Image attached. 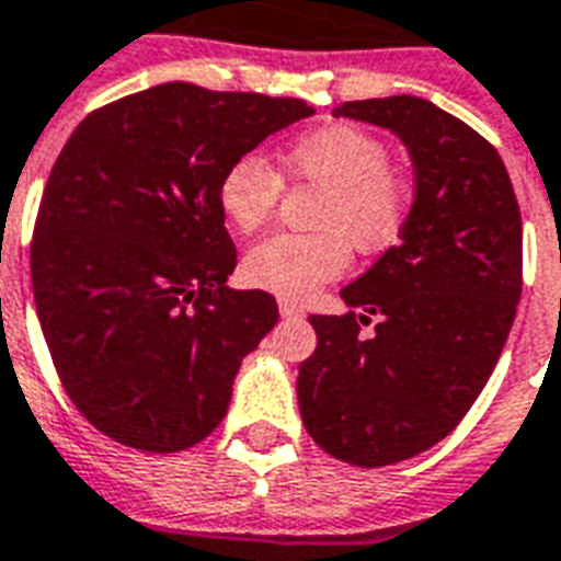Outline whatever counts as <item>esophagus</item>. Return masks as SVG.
<instances>
[{"mask_svg": "<svg viewBox=\"0 0 561 561\" xmlns=\"http://www.w3.org/2000/svg\"><path fill=\"white\" fill-rule=\"evenodd\" d=\"M279 314H282V318H302L306 311L299 309V306H297V302H294V299L279 297Z\"/></svg>", "mask_w": 561, "mask_h": 561, "instance_id": "obj_1", "label": "esophagus"}]
</instances>
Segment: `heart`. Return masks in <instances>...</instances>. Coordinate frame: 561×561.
<instances>
[{
    "label": "heart",
    "mask_w": 561,
    "mask_h": 561,
    "mask_svg": "<svg viewBox=\"0 0 561 561\" xmlns=\"http://www.w3.org/2000/svg\"><path fill=\"white\" fill-rule=\"evenodd\" d=\"M294 182L323 187L311 234H273L243 255V279L279 297L302 299L347 271L350 247L365 255L391 250L412 220V179L391 167V147L358 126H320L282 149ZM282 179L264 158L241 156L217 182L229 229L255 234L279 205Z\"/></svg>",
    "instance_id": "heart-1"
}]
</instances>
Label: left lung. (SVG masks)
<instances>
[{"instance_id": "left-lung-1", "label": "left lung", "mask_w": 561, "mask_h": 561, "mask_svg": "<svg viewBox=\"0 0 561 561\" xmlns=\"http://www.w3.org/2000/svg\"><path fill=\"white\" fill-rule=\"evenodd\" d=\"M335 117L403 140L414 208L400 243L341 290L353 311L309 318L299 414L329 456L382 468L447 438L489 382L518 309L524 229L503 158L459 117L417 96L344 102Z\"/></svg>"}]
</instances>
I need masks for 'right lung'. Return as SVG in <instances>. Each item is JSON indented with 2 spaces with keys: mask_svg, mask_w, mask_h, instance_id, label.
<instances>
[{
  "mask_svg": "<svg viewBox=\"0 0 561 561\" xmlns=\"http://www.w3.org/2000/svg\"><path fill=\"white\" fill-rule=\"evenodd\" d=\"M311 114L167 81L96 108L64 144L34 220L32 288L64 391L100 433L176 453L224 421L279 309L267 290L226 285L238 252L217 182Z\"/></svg>",
  "mask_w": 561,
  "mask_h": 561,
  "instance_id": "add662e5",
  "label": "right lung"
}]
</instances>
